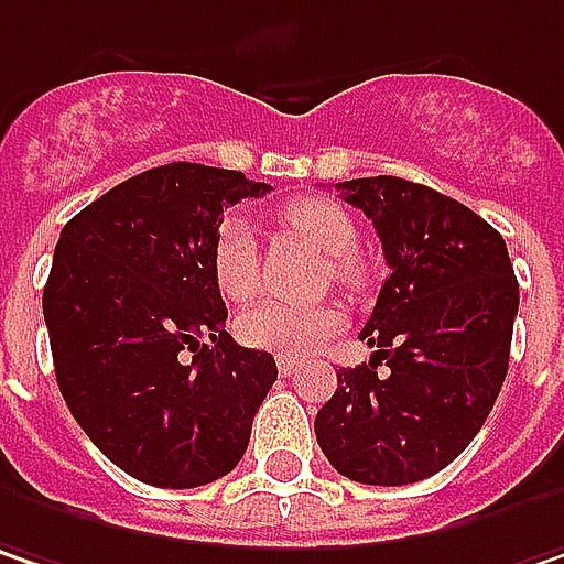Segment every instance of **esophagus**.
I'll use <instances>...</instances> for the list:
<instances>
[{
	"label": "esophagus",
	"mask_w": 564,
	"mask_h": 564,
	"mask_svg": "<svg viewBox=\"0 0 564 564\" xmlns=\"http://www.w3.org/2000/svg\"><path fill=\"white\" fill-rule=\"evenodd\" d=\"M278 371H281V378H290V375H296V371H300V361L281 355V358H278Z\"/></svg>",
	"instance_id": "obj_1"
}]
</instances>
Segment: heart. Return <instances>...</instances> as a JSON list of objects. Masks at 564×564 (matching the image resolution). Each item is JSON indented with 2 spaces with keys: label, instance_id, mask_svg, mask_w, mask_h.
Wrapping results in <instances>:
<instances>
[{
  "label": "heart",
  "instance_id": "heart-1",
  "mask_svg": "<svg viewBox=\"0 0 564 564\" xmlns=\"http://www.w3.org/2000/svg\"><path fill=\"white\" fill-rule=\"evenodd\" d=\"M278 223L310 248L329 258V274L345 290H361L368 281V268L358 258V226L355 219L326 196H300L278 209ZM213 278L223 296L245 303L261 286V261L254 229L229 216L213 238ZM345 326V313L335 303H258L238 319V335L251 348H264L274 355H310L326 345Z\"/></svg>",
  "mask_w": 564,
  "mask_h": 564
}]
</instances>
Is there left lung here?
I'll return each instance as SVG.
<instances>
[{"label": "left lung", "mask_w": 564, "mask_h": 564, "mask_svg": "<svg viewBox=\"0 0 564 564\" xmlns=\"http://www.w3.org/2000/svg\"><path fill=\"white\" fill-rule=\"evenodd\" d=\"M384 245L390 278L341 368L316 442L358 485H416L481 433L507 378L520 283L500 231L452 196L400 177L338 183Z\"/></svg>", "instance_id": "8db88e82"}]
</instances>
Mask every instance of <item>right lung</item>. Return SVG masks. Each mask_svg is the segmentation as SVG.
<instances>
[{
  "label": "right lung",
  "mask_w": 564,
  "mask_h": 564,
  "mask_svg": "<svg viewBox=\"0 0 564 564\" xmlns=\"http://www.w3.org/2000/svg\"><path fill=\"white\" fill-rule=\"evenodd\" d=\"M268 189L177 161L112 186L61 231L41 300L57 387L89 442L144 485L229 475L278 381L271 351L231 341L213 278L223 209Z\"/></svg>",
  "instance_id": "1"
}]
</instances>
